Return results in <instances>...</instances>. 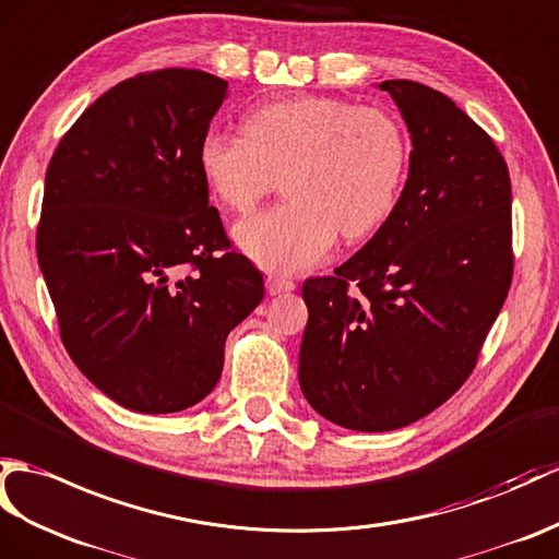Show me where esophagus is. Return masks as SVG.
<instances>
[{
  "mask_svg": "<svg viewBox=\"0 0 559 559\" xmlns=\"http://www.w3.org/2000/svg\"><path fill=\"white\" fill-rule=\"evenodd\" d=\"M266 290H269V295L290 293V290H295V283L290 278H283V276H269L266 278Z\"/></svg>",
  "mask_w": 559,
  "mask_h": 559,
  "instance_id": "esophagus-1",
  "label": "esophagus"
}]
</instances>
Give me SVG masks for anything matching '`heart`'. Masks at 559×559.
<instances>
[{
	"label": "heart",
	"mask_w": 559,
	"mask_h": 559,
	"mask_svg": "<svg viewBox=\"0 0 559 559\" xmlns=\"http://www.w3.org/2000/svg\"><path fill=\"white\" fill-rule=\"evenodd\" d=\"M409 138L393 111L341 97H290L250 109L242 133L206 131L200 171L218 202L250 214L283 176L288 202L236 228L259 266L295 274L338 242L371 236L393 214Z\"/></svg>",
	"instance_id": "b5f03b06"
}]
</instances>
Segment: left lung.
Returning <instances> with one entry per match:
<instances>
[{
    "label": "left lung",
    "instance_id": "1",
    "mask_svg": "<svg viewBox=\"0 0 559 559\" xmlns=\"http://www.w3.org/2000/svg\"><path fill=\"white\" fill-rule=\"evenodd\" d=\"M379 90L409 128L407 183L365 248L305 281L300 345L309 405L367 433L417 421L460 391L514 269L512 186L496 142L433 87Z\"/></svg>",
    "mask_w": 559,
    "mask_h": 559
}]
</instances>
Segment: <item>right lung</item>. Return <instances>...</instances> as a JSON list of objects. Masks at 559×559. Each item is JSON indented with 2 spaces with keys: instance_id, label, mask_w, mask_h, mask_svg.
I'll return each mask as SVG.
<instances>
[{
  "instance_id": "1",
  "label": "right lung",
  "mask_w": 559,
  "mask_h": 559,
  "mask_svg": "<svg viewBox=\"0 0 559 559\" xmlns=\"http://www.w3.org/2000/svg\"><path fill=\"white\" fill-rule=\"evenodd\" d=\"M226 90L198 69L128 78L90 104L47 166L37 262L61 343L126 409L198 405L224 369L226 335L264 297L200 171Z\"/></svg>"
}]
</instances>
